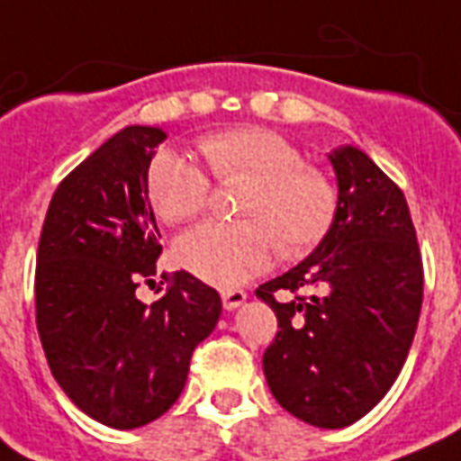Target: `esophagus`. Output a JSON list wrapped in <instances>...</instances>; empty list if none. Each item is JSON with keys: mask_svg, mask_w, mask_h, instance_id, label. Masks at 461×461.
Segmentation results:
<instances>
[{"mask_svg": "<svg viewBox=\"0 0 461 461\" xmlns=\"http://www.w3.org/2000/svg\"><path fill=\"white\" fill-rule=\"evenodd\" d=\"M244 302L246 292H241V289H227V292H222V303L227 311H234V308H239Z\"/></svg>", "mask_w": 461, "mask_h": 461, "instance_id": "esophagus-1", "label": "esophagus"}]
</instances>
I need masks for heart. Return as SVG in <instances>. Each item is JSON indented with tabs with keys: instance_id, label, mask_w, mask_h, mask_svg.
Masks as SVG:
<instances>
[{
	"instance_id": "obj_1",
	"label": "heart",
	"mask_w": 461,
	"mask_h": 461,
	"mask_svg": "<svg viewBox=\"0 0 461 461\" xmlns=\"http://www.w3.org/2000/svg\"><path fill=\"white\" fill-rule=\"evenodd\" d=\"M210 174L220 184L244 181L237 215L241 222H205L181 234L174 253L195 277L231 287L251 280L270 263L299 260L328 237L337 217V188L280 133L239 126L198 140ZM148 201L167 224H184L205 212L210 179L201 167L172 148L148 162Z\"/></svg>"
}]
</instances>
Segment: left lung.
<instances>
[{
	"mask_svg": "<svg viewBox=\"0 0 461 461\" xmlns=\"http://www.w3.org/2000/svg\"><path fill=\"white\" fill-rule=\"evenodd\" d=\"M337 217L315 251L256 289L277 315L263 354L282 409L318 429H344L400 375L423 302V263L402 188L358 148L328 155ZM287 291L277 303L274 294Z\"/></svg>",
	"mask_w": 461,
	"mask_h": 461,
	"instance_id": "1",
	"label": "left lung"
}]
</instances>
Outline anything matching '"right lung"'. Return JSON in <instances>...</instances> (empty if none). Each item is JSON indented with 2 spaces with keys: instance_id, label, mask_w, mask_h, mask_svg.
<instances>
[{
  "instance_id": "1",
  "label": "right lung",
  "mask_w": 461,
  "mask_h": 461,
  "mask_svg": "<svg viewBox=\"0 0 461 461\" xmlns=\"http://www.w3.org/2000/svg\"><path fill=\"white\" fill-rule=\"evenodd\" d=\"M167 133L126 126L54 191L38 244L35 321L47 364L90 419L129 430L179 400L222 302L186 270L158 302L136 296L162 253L146 169Z\"/></svg>"
}]
</instances>
